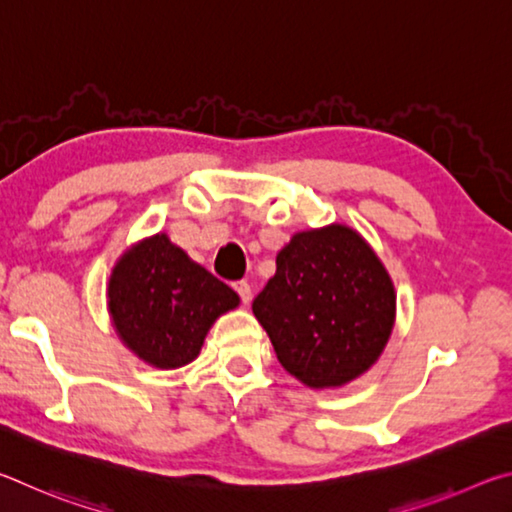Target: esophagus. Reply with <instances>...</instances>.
I'll use <instances>...</instances> for the list:
<instances>
[{"label":"esophagus","mask_w":512,"mask_h":512,"mask_svg":"<svg viewBox=\"0 0 512 512\" xmlns=\"http://www.w3.org/2000/svg\"><path fill=\"white\" fill-rule=\"evenodd\" d=\"M235 291L239 293V298H241V302H244V305H248V302L253 300V289H250V284L246 280L235 282Z\"/></svg>","instance_id":"34e87169"}]
</instances>
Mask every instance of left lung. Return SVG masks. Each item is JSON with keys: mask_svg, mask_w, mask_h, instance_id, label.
<instances>
[{"mask_svg": "<svg viewBox=\"0 0 512 512\" xmlns=\"http://www.w3.org/2000/svg\"><path fill=\"white\" fill-rule=\"evenodd\" d=\"M395 311L386 266L345 223L296 232L253 300L277 361L314 391L350 384L375 366L393 334Z\"/></svg>", "mask_w": 512, "mask_h": 512, "instance_id": "1", "label": "left lung"}]
</instances>
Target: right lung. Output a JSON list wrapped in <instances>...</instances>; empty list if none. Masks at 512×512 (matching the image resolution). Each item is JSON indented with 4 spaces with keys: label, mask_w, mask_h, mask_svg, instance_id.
<instances>
[{
    "label": "right lung",
    "mask_w": 512,
    "mask_h": 512,
    "mask_svg": "<svg viewBox=\"0 0 512 512\" xmlns=\"http://www.w3.org/2000/svg\"><path fill=\"white\" fill-rule=\"evenodd\" d=\"M228 284L158 232L128 246L112 266L106 305L119 341L160 370L192 363L223 314L239 307Z\"/></svg>",
    "instance_id": "right-lung-1"
}]
</instances>
